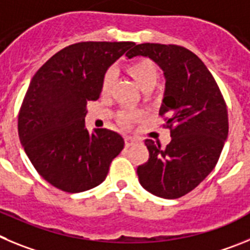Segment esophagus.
Returning <instances> with one entry per match:
<instances>
[{"label": "esophagus", "instance_id": "obj_1", "mask_svg": "<svg viewBox=\"0 0 250 250\" xmlns=\"http://www.w3.org/2000/svg\"><path fill=\"white\" fill-rule=\"evenodd\" d=\"M125 147H130V146L136 145L137 141L134 138H132V137H125Z\"/></svg>", "mask_w": 250, "mask_h": 250}]
</instances>
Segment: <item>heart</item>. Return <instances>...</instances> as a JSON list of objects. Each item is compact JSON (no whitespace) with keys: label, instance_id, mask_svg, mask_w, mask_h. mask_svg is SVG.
<instances>
[{"label":"heart","instance_id":"b5f03b06","mask_svg":"<svg viewBox=\"0 0 250 250\" xmlns=\"http://www.w3.org/2000/svg\"><path fill=\"white\" fill-rule=\"evenodd\" d=\"M127 71L142 89L153 88L158 81V69H157L156 64L153 63L152 61L146 60V58H141V60H137L128 64ZM114 78H116V72L113 69H108L103 75L102 83H101V88H102L103 93H107L111 89ZM139 117H141L139 112L125 109L120 113V122L123 125H129L133 121L138 120Z\"/></svg>","mask_w":250,"mask_h":250}]
</instances>
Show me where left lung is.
<instances>
[{"label":"left lung","instance_id":"1","mask_svg":"<svg viewBox=\"0 0 250 250\" xmlns=\"http://www.w3.org/2000/svg\"><path fill=\"white\" fill-rule=\"evenodd\" d=\"M125 56L149 58L163 71L159 114L172 137L166 148L146 139L149 158L137 168L139 183L157 197H183L214 169L224 147L228 112L223 96L201 58L184 47L142 43Z\"/></svg>","mask_w":250,"mask_h":250}]
</instances>
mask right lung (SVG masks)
Returning <instances> with one entry per match:
<instances>
[{
	"mask_svg": "<svg viewBox=\"0 0 250 250\" xmlns=\"http://www.w3.org/2000/svg\"><path fill=\"white\" fill-rule=\"evenodd\" d=\"M133 42H80L49 58L32 77L19 114V136L40 174L58 189L84 192L102 183L125 141L109 129L89 133L86 104L103 75Z\"/></svg>",
	"mask_w": 250,
	"mask_h": 250,
	"instance_id": "1",
	"label": "right lung"
}]
</instances>
